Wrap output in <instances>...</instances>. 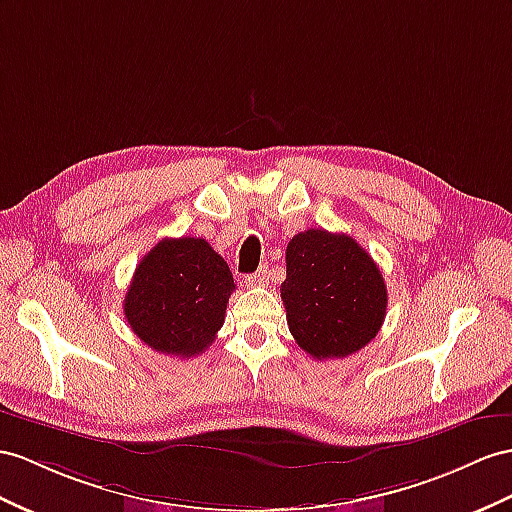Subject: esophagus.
Here are the masks:
<instances>
[{"instance_id":"34e87169","label":"esophagus","mask_w":512,"mask_h":512,"mask_svg":"<svg viewBox=\"0 0 512 512\" xmlns=\"http://www.w3.org/2000/svg\"><path fill=\"white\" fill-rule=\"evenodd\" d=\"M268 277H270L268 268H259V270H257V272H253V274H246V277H244V283H246V285H251V287L266 285V283H268Z\"/></svg>"}]
</instances>
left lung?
Segmentation results:
<instances>
[{"label": "left lung", "instance_id": "obj_1", "mask_svg": "<svg viewBox=\"0 0 512 512\" xmlns=\"http://www.w3.org/2000/svg\"><path fill=\"white\" fill-rule=\"evenodd\" d=\"M281 298L296 344L313 359H344L378 335L387 287L374 259L346 233L307 229L285 251Z\"/></svg>", "mask_w": 512, "mask_h": 512}]
</instances>
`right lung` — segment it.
<instances>
[{"mask_svg": "<svg viewBox=\"0 0 512 512\" xmlns=\"http://www.w3.org/2000/svg\"><path fill=\"white\" fill-rule=\"evenodd\" d=\"M231 270L201 238H164L142 257L123 300L129 329L162 355H201L225 324Z\"/></svg>", "mask_w": 512, "mask_h": 512, "instance_id": "obj_1", "label": "right lung"}]
</instances>
